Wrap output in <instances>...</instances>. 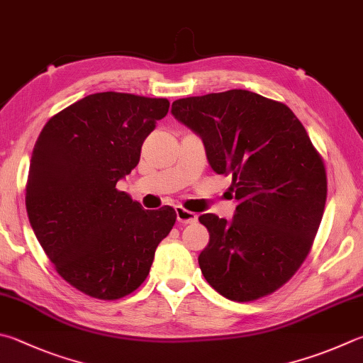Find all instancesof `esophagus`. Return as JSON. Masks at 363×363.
I'll return each instance as SVG.
<instances>
[{
  "mask_svg": "<svg viewBox=\"0 0 363 363\" xmlns=\"http://www.w3.org/2000/svg\"><path fill=\"white\" fill-rule=\"evenodd\" d=\"M176 214H177V220H179L181 223H194V222H196V214L192 213V211L182 208V206L176 208Z\"/></svg>",
  "mask_w": 363,
  "mask_h": 363,
  "instance_id": "esophagus-1",
  "label": "esophagus"
}]
</instances>
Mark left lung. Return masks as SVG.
Instances as JSON below:
<instances>
[{"label":"left lung","instance_id":"left-lung-1","mask_svg":"<svg viewBox=\"0 0 363 363\" xmlns=\"http://www.w3.org/2000/svg\"><path fill=\"white\" fill-rule=\"evenodd\" d=\"M171 113L201 136L211 168L232 176V222L199 220L209 245L199 257L208 284L233 301L273 294L313 247L327 200L324 159L284 103L254 91L181 98Z\"/></svg>","mask_w":363,"mask_h":363}]
</instances>
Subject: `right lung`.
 <instances>
[{
    "label": "right lung",
    "instance_id": "1",
    "mask_svg": "<svg viewBox=\"0 0 363 363\" xmlns=\"http://www.w3.org/2000/svg\"><path fill=\"white\" fill-rule=\"evenodd\" d=\"M168 109L167 98L89 95L52 116L33 149L25 186L30 223L55 272L91 298L135 292L174 225L171 206L143 209L116 187Z\"/></svg>",
    "mask_w": 363,
    "mask_h": 363
}]
</instances>
